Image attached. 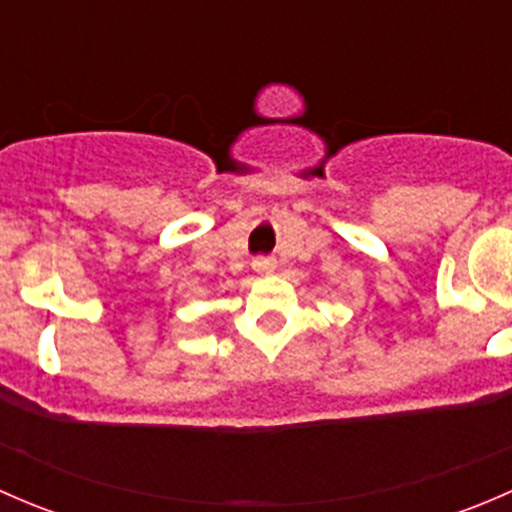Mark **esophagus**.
I'll return each mask as SVG.
<instances>
[{
    "instance_id": "esophagus-1",
    "label": "esophagus",
    "mask_w": 512,
    "mask_h": 512,
    "mask_svg": "<svg viewBox=\"0 0 512 512\" xmlns=\"http://www.w3.org/2000/svg\"><path fill=\"white\" fill-rule=\"evenodd\" d=\"M252 267H255V272H260V275H270L277 267V262L272 260V257H255V260H252Z\"/></svg>"
}]
</instances>
